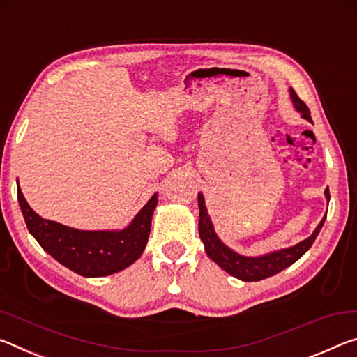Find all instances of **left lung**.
<instances>
[{
	"label": "left lung",
	"instance_id": "1",
	"mask_svg": "<svg viewBox=\"0 0 357 357\" xmlns=\"http://www.w3.org/2000/svg\"><path fill=\"white\" fill-rule=\"evenodd\" d=\"M289 93H291V98H293L294 107L299 110L303 119L312 121L310 110H308V107L305 106V102L297 96V93L293 89L289 90ZM326 197L327 201L331 199L329 190L327 188H326ZM197 202H199V236L204 245H206V251L210 256V259L217 262L221 268H225V271L227 273H231L232 277L241 278L243 282H259V280L275 275V273L282 272L283 268L294 264V262L312 247L314 238L318 237V234L326 220V217L321 220V223L318 225V227L314 229L312 236L305 238V241H302L301 243L294 245V247L286 248L282 251H275V253L261 256V258H245V256L234 253V251L231 248H227L225 243H221V241L217 237V234L213 231L212 221L208 218L202 195L197 196Z\"/></svg>",
	"mask_w": 357,
	"mask_h": 357
}]
</instances>
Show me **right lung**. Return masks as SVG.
<instances>
[{
    "label": "right lung",
    "instance_id": "right-lung-1",
    "mask_svg": "<svg viewBox=\"0 0 357 357\" xmlns=\"http://www.w3.org/2000/svg\"><path fill=\"white\" fill-rule=\"evenodd\" d=\"M17 196L28 231L40 247L60 264L84 277L110 275L131 266L149 241L151 217L158 204L155 195L123 231L90 232L40 218L28 206L20 188Z\"/></svg>",
    "mask_w": 357,
    "mask_h": 357
}]
</instances>
